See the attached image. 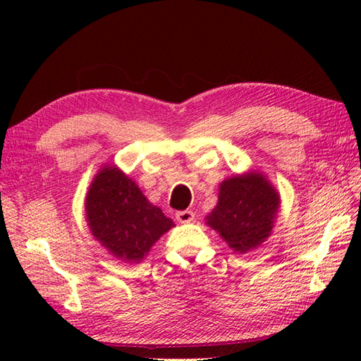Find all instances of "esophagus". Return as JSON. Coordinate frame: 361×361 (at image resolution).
I'll use <instances>...</instances> for the list:
<instances>
[{
    "label": "esophagus",
    "mask_w": 361,
    "mask_h": 361,
    "mask_svg": "<svg viewBox=\"0 0 361 361\" xmlns=\"http://www.w3.org/2000/svg\"><path fill=\"white\" fill-rule=\"evenodd\" d=\"M176 220L180 221V224H190V221L194 220V212L192 211H178L175 214Z\"/></svg>",
    "instance_id": "obj_1"
}]
</instances>
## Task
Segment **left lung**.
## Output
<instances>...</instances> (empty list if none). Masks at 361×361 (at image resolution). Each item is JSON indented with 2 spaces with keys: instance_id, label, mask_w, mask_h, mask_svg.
<instances>
[{
  "instance_id": "obj_1",
  "label": "left lung",
  "mask_w": 361,
  "mask_h": 361,
  "mask_svg": "<svg viewBox=\"0 0 361 361\" xmlns=\"http://www.w3.org/2000/svg\"><path fill=\"white\" fill-rule=\"evenodd\" d=\"M279 204V194L262 173L235 175L221 181L217 206L206 217V225L243 255L271 234Z\"/></svg>"
}]
</instances>
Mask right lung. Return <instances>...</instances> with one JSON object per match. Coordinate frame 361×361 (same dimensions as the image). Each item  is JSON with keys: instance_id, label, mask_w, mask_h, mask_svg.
Instances as JSON below:
<instances>
[{"instance_id": "1", "label": "right lung", "mask_w": 361, "mask_h": 361, "mask_svg": "<svg viewBox=\"0 0 361 361\" xmlns=\"http://www.w3.org/2000/svg\"><path fill=\"white\" fill-rule=\"evenodd\" d=\"M85 211L94 239L124 262H140L152 245L173 226V221L116 166H105L94 176Z\"/></svg>"}]
</instances>
